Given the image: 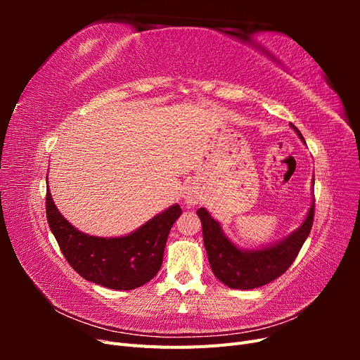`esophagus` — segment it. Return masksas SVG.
<instances>
[{
  "label": "esophagus",
  "instance_id": "obj_1",
  "mask_svg": "<svg viewBox=\"0 0 360 360\" xmlns=\"http://www.w3.org/2000/svg\"><path fill=\"white\" fill-rule=\"evenodd\" d=\"M184 200H186V202H189V204L198 202V197L193 192H186V195H184Z\"/></svg>",
  "mask_w": 360,
  "mask_h": 360
}]
</instances>
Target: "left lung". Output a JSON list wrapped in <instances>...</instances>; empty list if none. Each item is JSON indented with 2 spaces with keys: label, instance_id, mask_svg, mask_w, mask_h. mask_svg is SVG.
Here are the masks:
<instances>
[{
  "label": "left lung",
  "instance_id": "left-lung-1",
  "mask_svg": "<svg viewBox=\"0 0 360 360\" xmlns=\"http://www.w3.org/2000/svg\"><path fill=\"white\" fill-rule=\"evenodd\" d=\"M291 127L304 141L299 129L294 124ZM314 207L315 204L312 201L307 219L285 240L275 246L255 250L238 249L222 233L219 222L214 221L205 209H198L197 213L202 225V240L214 276L230 288L252 290L284 275L311 233Z\"/></svg>",
  "mask_w": 360,
  "mask_h": 360
}]
</instances>
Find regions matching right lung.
<instances>
[{
    "label": "right lung",
    "mask_w": 360,
    "mask_h": 360,
    "mask_svg": "<svg viewBox=\"0 0 360 360\" xmlns=\"http://www.w3.org/2000/svg\"><path fill=\"white\" fill-rule=\"evenodd\" d=\"M181 214L171 205L132 234L115 238L84 234L57 210L46 189V217L64 258L84 279L111 290H134L153 279L162 266L172 224Z\"/></svg>",
    "instance_id": "add662e5"
}]
</instances>
